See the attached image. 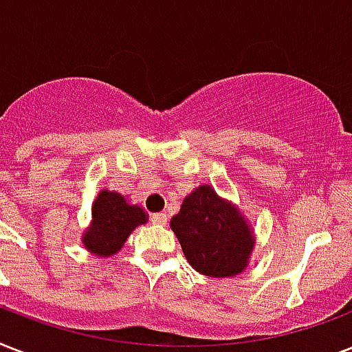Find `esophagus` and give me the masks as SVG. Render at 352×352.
Instances as JSON below:
<instances>
[{"mask_svg": "<svg viewBox=\"0 0 352 352\" xmlns=\"http://www.w3.org/2000/svg\"><path fill=\"white\" fill-rule=\"evenodd\" d=\"M151 223H153V225L164 226L166 223H168V215H166V214H151Z\"/></svg>", "mask_w": 352, "mask_h": 352, "instance_id": "esophagus-1", "label": "esophagus"}]
</instances>
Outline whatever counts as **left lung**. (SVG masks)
Instances as JSON below:
<instances>
[{
	"label": "left lung",
	"mask_w": 352,
	"mask_h": 352,
	"mask_svg": "<svg viewBox=\"0 0 352 352\" xmlns=\"http://www.w3.org/2000/svg\"><path fill=\"white\" fill-rule=\"evenodd\" d=\"M171 230L188 263L212 278L239 274L254 246L245 219L210 186L197 188L184 199L181 212L171 219Z\"/></svg>",
	"instance_id": "1"
}]
</instances>
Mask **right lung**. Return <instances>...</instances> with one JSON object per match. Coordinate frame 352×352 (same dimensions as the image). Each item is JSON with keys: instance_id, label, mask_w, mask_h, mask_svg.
Listing matches in <instances>:
<instances>
[{"instance_id": "add662e5", "label": "right lung", "mask_w": 352, "mask_h": 352, "mask_svg": "<svg viewBox=\"0 0 352 352\" xmlns=\"http://www.w3.org/2000/svg\"><path fill=\"white\" fill-rule=\"evenodd\" d=\"M142 223H146L142 208L127 204L120 193L104 190L93 204V223L84 234V245L98 256H111Z\"/></svg>"}]
</instances>
